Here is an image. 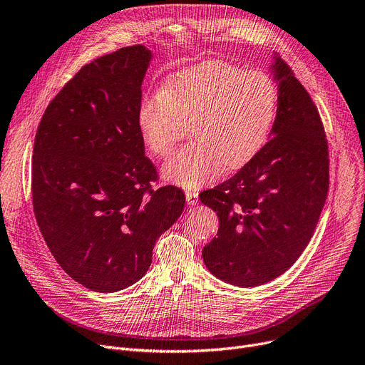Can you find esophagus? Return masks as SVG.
<instances>
[{
  "label": "esophagus",
  "instance_id": "esophagus-1",
  "mask_svg": "<svg viewBox=\"0 0 365 365\" xmlns=\"http://www.w3.org/2000/svg\"><path fill=\"white\" fill-rule=\"evenodd\" d=\"M186 202L189 205H194L198 202V192L197 191H187L186 192Z\"/></svg>",
  "mask_w": 365,
  "mask_h": 365
}]
</instances>
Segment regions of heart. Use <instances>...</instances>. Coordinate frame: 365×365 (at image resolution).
I'll use <instances>...</instances> for the list:
<instances>
[{
    "label": "heart",
    "mask_w": 365,
    "mask_h": 365,
    "mask_svg": "<svg viewBox=\"0 0 365 365\" xmlns=\"http://www.w3.org/2000/svg\"><path fill=\"white\" fill-rule=\"evenodd\" d=\"M277 112V89L261 71L209 61L173 74L141 100L138 128L158 156L171 153L191 125L195 138L164 164L168 182L195 189L225 170L245 167L265 146Z\"/></svg>",
    "instance_id": "obj_1"
}]
</instances>
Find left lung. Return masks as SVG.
<instances>
[{
  "instance_id": "8db88e82",
  "label": "left lung",
  "mask_w": 365,
  "mask_h": 365,
  "mask_svg": "<svg viewBox=\"0 0 365 365\" xmlns=\"http://www.w3.org/2000/svg\"><path fill=\"white\" fill-rule=\"evenodd\" d=\"M277 112L261 152L227 182L200 194L219 217L202 261L217 279L252 288L270 282L309 245L328 194V143L310 95L273 55Z\"/></svg>"
}]
</instances>
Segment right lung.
Instances as JSON below:
<instances>
[{"label": "right lung", "instance_id": "1", "mask_svg": "<svg viewBox=\"0 0 365 365\" xmlns=\"http://www.w3.org/2000/svg\"><path fill=\"white\" fill-rule=\"evenodd\" d=\"M153 55L123 47L86 64L47 106L33 150V205L43 239L71 279L95 292L131 287L185 207L182 189L152 187L138 128Z\"/></svg>", "mask_w": 365, "mask_h": 365}]
</instances>
